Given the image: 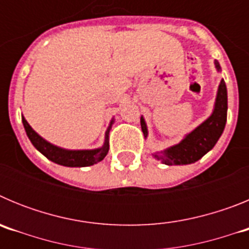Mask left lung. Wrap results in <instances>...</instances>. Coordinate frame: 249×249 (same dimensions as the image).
Segmentation results:
<instances>
[{"label": "left lung", "mask_w": 249, "mask_h": 249, "mask_svg": "<svg viewBox=\"0 0 249 249\" xmlns=\"http://www.w3.org/2000/svg\"><path fill=\"white\" fill-rule=\"evenodd\" d=\"M214 65L217 71H221V66L217 61ZM226 122H227V87L222 80L217 92L214 109L210 117L201 123L197 128L193 129L191 133H188L179 143L164 149L160 153H155L153 156L167 166L195 163L196 160H201L207 152H210L214 147L223 133ZM141 127L144 137H147L148 131L143 117H141Z\"/></svg>", "instance_id": "1"}]
</instances>
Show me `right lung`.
<instances>
[{
    "label": "right lung",
    "mask_w": 249,
    "mask_h": 249,
    "mask_svg": "<svg viewBox=\"0 0 249 249\" xmlns=\"http://www.w3.org/2000/svg\"><path fill=\"white\" fill-rule=\"evenodd\" d=\"M22 123L25 127V131L27 133L28 138H30L31 143L36 147L45 157L48 160L54 162L57 164L66 167H89L92 164L97 163L100 160H102L106 157V155L108 153L109 149V141L108 135L111 131L112 123L113 120L109 123L108 128L106 131L105 136V143L102 147L96 149H78V151H71V149H65L61 147H57L54 144L50 143L46 140H43L41 136L34 131V128L28 124L25 117L22 116Z\"/></svg>",
    "instance_id": "1"
}]
</instances>
